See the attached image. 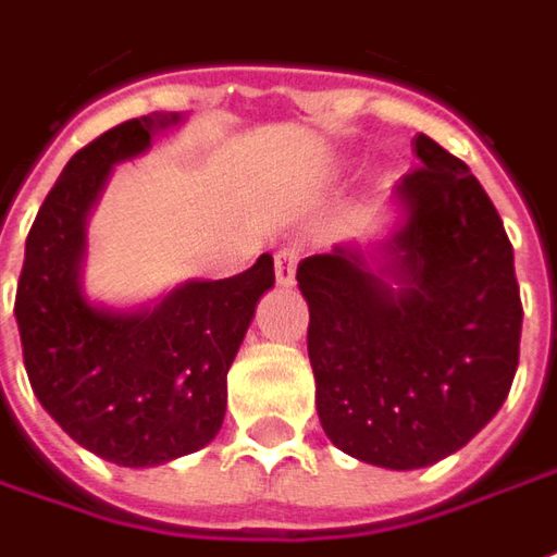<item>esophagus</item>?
I'll use <instances>...</instances> for the list:
<instances>
[{
    "instance_id": "esophagus-1",
    "label": "esophagus",
    "mask_w": 557,
    "mask_h": 557,
    "mask_svg": "<svg viewBox=\"0 0 557 557\" xmlns=\"http://www.w3.org/2000/svg\"><path fill=\"white\" fill-rule=\"evenodd\" d=\"M298 259H301V250H298L295 244H283V247L274 252V274H277L280 286H292V283H295Z\"/></svg>"
}]
</instances>
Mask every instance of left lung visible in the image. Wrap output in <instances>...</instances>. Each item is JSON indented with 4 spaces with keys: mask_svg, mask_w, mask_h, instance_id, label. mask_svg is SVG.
<instances>
[{
    "mask_svg": "<svg viewBox=\"0 0 557 557\" xmlns=\"http://www.w3.org/2000/svg\"><path fill=\"white\" fill-rule=\"evenodd\" d=\"M395 198L407 223L373 271L356 247L307 256V352L317 413L346 455L388 470L434 465L488 425L519 368L512 244L468 165L416 135Z\"/></svg>",
    "mask_w": 557,
    "mask_h": 557,
    "instance_id": "obj_1",
    "label": "left lung"
}]
</instances>
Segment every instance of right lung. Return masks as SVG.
<instances>
[{
    "label": "right lung",
    "instance_id": "1",
    "mask_svg": "<svg viewBox=\"0 0 557 557\" xmlns=\"http://www.w3.org/2000/svg\"><path fill=\"white\" fill-rule=\"evenodd\" d=\"M177 116H135L81 147L35 216L14 317L23 364L41 407L104 461L165 465L208 446L225 416V373L256 301L274 286V259L238 277L174 289L153 310L111 313L81 292L84 223L114 162L147 150Z\"/></svg>",
    "mask_w": 557,
    "mask_h": 557
}]
</instances>
